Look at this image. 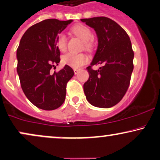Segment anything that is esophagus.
<instances>
[{
    "mask_svg": "<svg viewBox=\"0 0 160 160\" xmlns=\"http://www.w3.org/2000/svg\"><path fill=\"white\" fill-rule=\"evenodd\" d=\"M74 74H77L79 72V69H78V68H74Z\"/></svg>",
    "mask_w": 160,
    "mask_h": 160,
    "instance_id": "esophagus-1",
    "label": "esophagus"
}]
</instances>
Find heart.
<instances>
[{"label": "heart", "instance_id": "b5f03b06", "mask_svg": "<svg viewBox=\"0 0 160 160\" xmlns=\"http://www.w3.org/2000/svg\"><path fill=\"white\" fill-rule=\"evenodd\" d=\"M72 32L75 34L77 36L86 42V47H90V43L88 42L92 41L94 35H93L92 32L88 27H87L82 24H78V25L74 26L72 28ZM57 46L60 51L63 52L66 48V43H67V40H66V35L63 33H60L58 35L57 38ZM88 61V58L86 54H74L72 52H68L65 55L62 56V62L64 65L69 66L71 67L74 68H78L81 67L85 64H86Z\"/></svg>", "mask_w": 160, "mask_h": 160}]
</instances>
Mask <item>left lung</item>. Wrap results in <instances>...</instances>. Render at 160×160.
I'll return each instance as SVG.
<instances>
[{
  "label": "left lung",
  "mask_w": 160,
  "mask_h": 160,
  "mask_svg": "<svg viewBox=\"0 0 160 160\" xmlns=\"http://www.w3.org/2000/svg\"><path fill=\"white\" fill-rule=\"evenodd\" d=\"M93 28L98 46L91 66L87 67L89 78L83 85L87 100L99 108H111L122 100L128 90L134 69V52L126 32L106 17L81 19ZM104 63L98 70L92 66Z\"/></svg>",
  "instance_id": "obj_1"
}]
</instances>
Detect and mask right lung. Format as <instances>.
Wrapping results in <instances>:
<instances>
[{
  "label": "right lung",
  "instance_id": "1",
  "mask_svg": "<svg viewBox=\"0 0 160 160\" xmlns=\"http://www.w3.org/2000/svg\"><path fill=\"white\" fill-rule=\"evenodd\" d=\"M72 20L47 19L29 28L17 49V72L26 97L36 107L46 111L56 109L64 102L66 85L74 71L66 65L52 72L60 61L57 46L58 34Z\"/></svg>",
  "mask_w": 160,
  "mask_h": 160
}]
</instances>
